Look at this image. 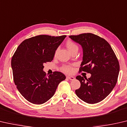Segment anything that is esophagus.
<instances>
[{
	"mask_svg": "<svg viewBox=\"0 0 127 127\" xmlns=\"http://www.w3.org/2000/svg\"><path fill=\"white\" fill-rule=\"evenodd\" d=\"M67 78L68 79L70 80H73L75 79V78L74 77V76H67Z\"/></svg>",
	"mask_w": 127,
	"mask_h": 127,
	"instance_id": "34e87169",
	"label": "esophagus"
}]
</instances>
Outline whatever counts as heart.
Here are the masks:
<instances>
[{"mask_svg":"<svg viewBox=\"0 0 127 127\" xmlns=\"http://www.w3.org/2000/svg\"><path fill=\"white\" fill-rule=\"evenodd\" d=\"M66 47H67V48L68 49V50L70 52H71L73 49L76 48H78L77 45H76L74 42H72V41L71 40H68L66 43ZM63 70H64V71L67 72V73H69V74H71L72 72H73V68H72L71 67H70V66H64V67H63Z\"/></svg>","mask_w":127,"mask_h":127,"instance_id":"obj_1","label":"heart"}]
</instances>
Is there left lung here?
<instances>
[{
  "label": "left lung",
  "mask_w": 127,
  "mask_h": 127,
  "mask_svg": "<svg viewBox=\"0 0 127 127\" xmlns=\"http://www.w3.org/2000/svg\"><path fill=\"white\" fill-rule=\"evenodd\" d=\"M69 38L83 49L80 71L91 74L87 79L78 75L80 87L75 93L85 102L93 104L105 99L117 82L119 64L110 45L104 39L91 33L71 35Z\"/></svg>",
  "instance_id": "8db88e82"
}]
</instances>
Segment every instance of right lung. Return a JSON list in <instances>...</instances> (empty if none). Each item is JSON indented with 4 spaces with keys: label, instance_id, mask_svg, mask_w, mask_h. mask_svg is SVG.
Returning a JSON list of instances; mask_svg holds the SVG:
<instances>
[{
    "label": "right lung",
    "instance_id": "right-lung-1",
    "mask_svg": "<svg viewBox=\"0 0 127 127\" xmlns=\"http://www.w3.org/2000/svg\"><path fill=\"white\" fill-rule=\"evenodd\" d=\"M66 35H40L26 39L12 58L14 82L25 98L34 104L46 102L55 94L58 85L66 76L55 71L46 76L44 64L53 60L56 51Z\"/></svg>",
    "mask_w": 127,
    "mask_h": 127
}]
</instances>
